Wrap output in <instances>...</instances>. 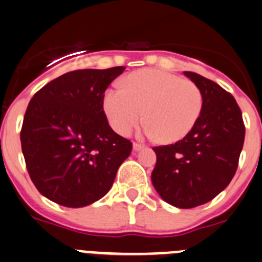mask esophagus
I'll use <instances>...</instances> for the list:
<instances>
[{
    "mask_svg": "<svg viewBox=\"0 0 262 262\" xmlns=\"http://www.w3.org/2000/svg\"><path fill=\"white\" fill-rule=\"evenodd\" d=\"M144 146L143 144H139V143H133V150L134 152H139L141 149H143Z\"/></svg>",
    "mask_w": 262,
    "mask_h": 262,
    "instance_id": "esophagus-1",
    "label": "esophagus"
}]
</instances>
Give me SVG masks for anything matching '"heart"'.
I'll list each match as a JSON object with an SVG mask.
<instances>
[{"instance_id": "b5f03b06", "label": "heart", "mask_w": 262, "mask_h": 262, "mask_svg": "<svg viewBox=\"0 0 262 262\" xmlns=\"http://www.w3.org/2000/svg\"><path fill=\"white\" fill-rule=\"evenodd\" d=\"M121 87L104 95V112L110 125L128 136L142 120L144 132L158 136L162 143H175L186 137L202 114L203 96L191 81L152 68L134 71L121 80Z\"/></svg>"}]
</instances>
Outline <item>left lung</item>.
<instances>
[{"instance_id": "1", "label": "left lung", "mask_w": 262, "mask_h": 262, "mask_svg": "<svg viewBox=\"0 0 262 262\" xmlns=\"http://www.w3.org/2000/svg\"><path fill=\"white\" fill-rule=\"evenodd\" d=\"M184 75L202 92V114L181 141L153 148L157 161L150 180L166 203L189 209L210 202L233 179L245 125L231 94L198 73Z\"/></svg>"}]
</instances>
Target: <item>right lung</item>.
Returning <instances> with one entry per match:
<instances>
[{
	"label": "right lung",
	"mask_w": 262,
	"mask_h": 262,
	"mask_svg": "<svg viewBox=\"0 0 262 262\" xmlns=\"http://www.w3.org/2000/svg\"><path fill=\"white\" fill-rule=\"evenodd\" d=\"M124 67L64 73L29 102L20 133L31 181L41 195L68 208L107 194L132 143L104 113V92Z\"/></svg>",
	"instance_id": "obj_1"
}]
</instances>
